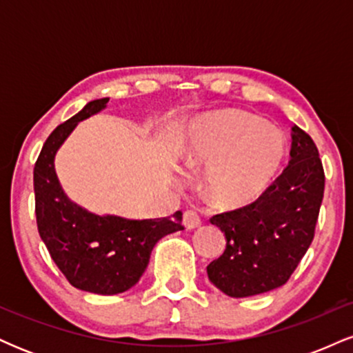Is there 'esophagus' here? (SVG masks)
<instances>
[{
	"label": "esophagus",
	"instance_id": "1",
	"mask_svg": "<svg viewBox=\"0 0 353 353\" xmlns=\"http://www.w3.org/2000/svg\"><path fill=\"white\" fill-rule=\"evenodd\" d=\"M182 224L185 229H196L201 225V216L197 214V210L194 209H185L184 216H182Z\"/></svg>",
	"mask_w": 353,
	"mask_h": 353
}]
</instances>
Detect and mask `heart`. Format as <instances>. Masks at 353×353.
Returning <instances> with one entry per match:
<instances>
[{"instance_id":"heart-1","label":"heart","mask_w":353,"mask_h":353,"mask_svg":"<svg viewBox=\"0 0 353 353\" xmlns=\"http://www.w3.org/2000/svg\"><path fill=\"white\" fill-rule=\"evenodd\" d=\"M285 143L274 125L239 109H224L196 124L182 163L208 168L204 196L222 209L250 204L264 192L282 163Z\"/></svg>"}]
</instances>
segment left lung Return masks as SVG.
<instances>
[{
  "label": "left lung",
  "mask_w": 353,
  "mask_h": 353,
  "mask_svg": "<svg viewBox=\"0 0 353 353\" xmlns=\"http://www.w3.org/2000/svg\"><path fill=\"white\" fill-rule=\"evenodd\" d=\"M290 136L289 165L265 192L245 208L210 219L228 244L208 265V275L229 297H250L283 285L314 241L325 174L312 137L299 125Z\"/></svg>",
  "instance_id": "1"
}]
</instances>
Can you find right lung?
Listing matches in <instances>:
<instances>
[{"label": "right lung", "mask_w": 353, "mask_h": 353, "mask_svg": "<svg viewBox=\"0 0 353 353\" xmlns=\"http://www.w3.org/2000/svg\"><path fill=\"white\" fill-rule=\"evenodd\" d=\"M108 101H91L51 132L34 164L33 179L36 222L51 259L72 287L101 295L121 294L136 285L157 241L184 229L181 210L172 219L143 221L98 216L64 194L54 171L56 152L79 121L103 111Z\"/></svg>", "instance_id": "1"}]
</instances>
